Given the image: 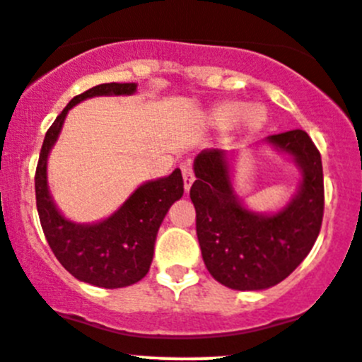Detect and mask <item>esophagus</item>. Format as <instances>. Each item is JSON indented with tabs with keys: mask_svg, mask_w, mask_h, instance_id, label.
Listing matches in <instances>:
<instances>
[{
	"mask_svg": "<svg viewBox=\"0 0 362 362\" xmlns=\"http://www.w3.org/2000/svg\"><path fill=\"white\" fill-rule=\"evenodd\" d=\"M181 173H182V180H185V189L186 192H189V188H192V182L195 181V176H193V165L192 162H185L181 165Z\"/></svg>",
	"mask_w": 362,
	"mask_h": 362,
	"instance_id": "34e87169",
	"label": "esophagus"
}]
</instances>
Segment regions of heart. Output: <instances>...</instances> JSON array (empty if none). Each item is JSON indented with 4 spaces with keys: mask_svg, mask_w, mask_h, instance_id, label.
I'll list each match as a JSON object with an SVG mask.
<instances>
[{
    "mask_svg": "<svg viewBox=\"0 0 362 362\" xmlns=\"http://www.w3.org/2000/svg\"><path fill=\"white\" fill-rule=\"evenodd\" d=\"M212 124L219 129H226L233 124L244 134L259 130L267 122V110L262 104H245L240 100H226L216 106L211 113Z\"/></svg>",
    "mask_w": 362,
    "mask_h": 362,
    "instance_id": "1",
    "label": "heart"
}]
</instances>
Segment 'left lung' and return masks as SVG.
Returning <instances> with one entry per match:
<instances>
[{"mask_svg": "<svg viewBox=\"0 0 362 362\" xmlns=\"http://www.w3.org/2000/svg\"><path fill=\"white\" fill-rule=\"evenodd\" d=\"M267 143L291 155L301 170L298 193L274 214L242 206L230 180L228 151L204 150L193 163L197 180L189 199L204 263L219 284L238 291H259L284 281L307 258L322 225V162L308 134L289 130L268 136Z\"/></svg>", "mask_w": 362, "mask_h": 362, "instance_id": "8db88e82", "label": "left lung"}]
</instances>
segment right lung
<instances>
[{
  "instance_id": "obj_1",
  "label": "right lung",
  "mask_w": 362,
  "mask_h": 362,
  "mask_svg": "<svg viewBox=\"0 0 362 362\" xmlns=\"http://www.w3.org/2000/svg\"><path fill=\"white\" fill-rule=\"evenodd\" d=\"M136 88L137 83H103L71 99L45 134L36 167V207L52 252L73 277L98 288H125L148 274L160 225L185 192L181 170L141 185L104 221L80 225L66 219L55 207L48 192L47 160L74 104L95 95H130Z\"/></svg>"
}]
</instances>
